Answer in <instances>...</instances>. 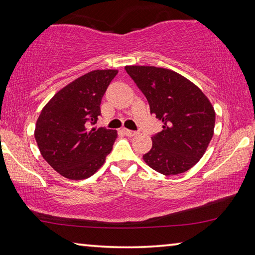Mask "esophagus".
Masks as SVG:
<instances>
[{"mask_svg":"<svg viewBox=\"0 0 255 255\" xmlns=\"http://www.w3.org/2000/svg\"><path fill=\"white\" fill-rule=\"evenodd\" d=\"M123 131H124L125 135H126V136H129V137H132V136L137 135V131H135V130H130V129H126V128H124V129H123Z\"/></svg>","mask_w":255,"mask_h":255,"instance_id":"esophagus-1","label":"esophagus"}]
</instances>
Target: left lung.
Listing matches in <instances>:
<instances>
[{
  "mask_svg": "<svg viewBox=\"0 0 255 255\" xmlns=\"http://www.w3.org/2000/svg\"><path fill=\"white\" fill-rule=\"evenodd\" d=\"M127 74L143 92L150 114L162 120V131L144 161L158 173L176 175L198 163L214 135L215 110L192 82L166 68L126 66Z\"/></svg>",
  "mask_w": 255,
  "mask_h": 255,
  "instance_id": "8db88e82",
  "label": "left lung"
}]
</instances>
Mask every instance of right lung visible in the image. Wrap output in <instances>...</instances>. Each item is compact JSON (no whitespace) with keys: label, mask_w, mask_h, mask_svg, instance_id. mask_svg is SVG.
Returning <instances> with one entry per match:
<instances>
[{"label":"right lung","mask_w":255,"mask_h":255,"mask_svg":"<svg viewBox=\"0 0 255 255\" xmlns=\"http://www.w3.org/2000/svg\"><path fill=\"white\" fill-rule=\"evenodd\" d=\"M117 73L90 72L58 91L41 110L34 138L42 157L60 175L88 179L111 152L117 131L94 125L101 116L102 97Z\"/></svg>","instance_id":"1"}]
</instances>
